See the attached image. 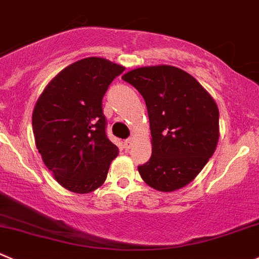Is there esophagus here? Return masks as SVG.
I'll use <instances>...</instances> for the list:
<instances>
[{
	"label": "esophagus",
	"mask_w": 259,
	"mask_h": 259,
	"mask_svg": "<svg viewBox=\"0 0 259 259\" xmlns=\"http://www.w3.org/2000/svg\"><path fill=\"white\" fill-rule=\"evenodd\" d=\"M133 143H134L133 138H129V139L125 140V148H126V149H130V148H132V145H133Z\"/></svg>",
	"instance_id": "1"
}]
</instances>
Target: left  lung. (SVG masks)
<instances>
[{"mask_svg":"<svg viewBox=\"0 0 259 259\" xmlns=\"http://www.w3.org/2000/svg\"><path fill=\"white\" fill-rule=\"evenodd\" d=\"M121 78L140 92L148 109L152 157L138 167L143 181L162 192L185 187L217 149L220 135L217 102L177 67H140Z\"/></svg>","mask_w":259,"mask_h":259,"instance_id":"left-lung-1","label":"left lung"}]
</instances>
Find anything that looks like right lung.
Segmentation results:
<instances>
[{"label": "right lung", "mask_w": 259, "mask_h": 259, "mask_svg": "<svg viewBox=\"0 0 259 259\" xmlns=\"http://www.w3.org/2000/svg\"><path fill=\"white\" fill-rule=\"evenodd\" d=\"M124 71L105 58L77 60L47 84L35 104V145L55 181L72 192L101 187L119 154L105 133L102 97Z\"/></svg>", "instance_id": "add662e5"}]
</instances>
